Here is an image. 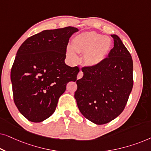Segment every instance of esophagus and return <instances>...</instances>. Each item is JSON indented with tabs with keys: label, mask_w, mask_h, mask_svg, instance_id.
Here are the masks:
<instances>
[{
	"label": "esophagus",
	"mask_w": 151,
	"mask_h": 151,
	"mask_svg": "<svg viewBox=\"0 0 151 151\" xmlns=\"http://www.w3.org/2000/svg\"><path fill=\"white\" fill-rule=\"evenodd\" d=\"M82 76H83V73H82V71H80V72L78 74L77 78H78V79H80V78H82Z\"/></svg>",
	"instance_id": "1"
}]
</instances>
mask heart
Instances as JSON below:
<instances>
[{
    "label": "heart",
    "instance_id": "1",
    "mask_svg": "<svg viewBox=\"0 0 151 151\" xmlns=\"http://www.w3.org/2000/svg\"><path fill=\"white\" fill-rule=\"evenodd\" d=\"M111 46L112 41L110 38L95 32H87L74 37L72 45H68L66 52L68 58L73 62L78 59L76 53H83L82 60L84 65L94 67L104 60Z\"/></svg>",
    "mask_w": 151,
    "mask_h": 151
}]
</instances>
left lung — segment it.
Returning a JSON list of instances; mask_svg holds the SVG:
<instances>
[{
  "label": "left lung",
  "mask_w": 151,
  "mask_h": 151,
  "mask_svg": "<svg viewBox=\"0 0 151 151\" xmlns=\"http://www.w3.org/2000/svg\"><path fill=\"white\" fill-rule=\"evenodd\" d=\"M111 36L114 47L108 58L96 67L82 68L84 76L76 81L74 95L80 113L98 125L121 114L133 86L131 53L117 35Z\"/></svg>",
  "instance_id": "obj_1"
}]
</instances>
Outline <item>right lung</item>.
<instances>
[{
	"mask_svg": "<svg viewBox=\"0 0 151 151\" xmlns=\"http://www.w3.org/2000/svg\"><path fill=\"white\" fill-rule=\"evenodd\" d=\"M73 27L44 30L29 37L16 53L11 70L14 101L20 113L32 122L45 120L54 113L69 82L80 71L65 63Z\"/></svg>",
	"mask_w": 151,
	"mask_h": 151,
	"instance_id": "1",
	"label": "right lung"
}]
</instances>
